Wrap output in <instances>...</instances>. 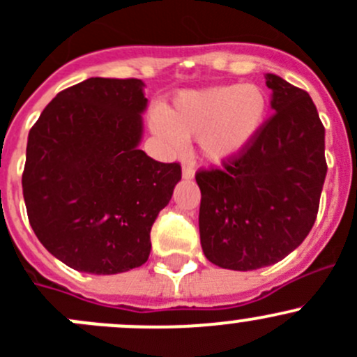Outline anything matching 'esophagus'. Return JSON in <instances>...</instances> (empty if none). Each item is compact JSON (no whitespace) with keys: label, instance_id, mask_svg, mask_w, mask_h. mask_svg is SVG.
<instances>
[{"label":"esophagus","instance_id":"esophagus-1","mask_svg":"<svg viewBox=\"0 0 357 357\" xmlns=\"http://www.w3.org/2000/svg\"><path fill=\"white\" fill-rule=\"evenodd\" d=\"M182 177L183 178H192L194 177V163H192V161H183Z\"/></svg>","mask_w":357,"mask_h":357}]
</instances>
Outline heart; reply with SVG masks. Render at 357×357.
Wrapping results in <instances>:
<instances>
[{
    "label": "heart",
    "mask_w": 357,
    "mask_h": 357,
    "mask_svg": "<svg viewBox=\"0 0 357 357\" xmlns=\"http://www.w3.org/2000/svg\"><path fill=\"white\" fill-rule=\"evenodd\" d=\"M269 114V97L257 84H224L182 91L174 105L154 112L153 128L167 142L199 137L204 158L222 161L248 146Z\"/></svg>",
    "instance_id": "1"
}]
</instances>
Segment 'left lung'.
I'll list each match as a JSON object with an SVG mask.
<instances>
[{
    "instance_id": "8db88e82",
    "label": "left lung",
    "mask_w": 357,
    "mask_h": 357,
    "mask_svg": "<svg viewBox=\"0 0 357 357\" xmlns=\"http://www.w3.org/2000/svg\"><path fill=\"white\" fill-rule=\"evenodd\" d=\"M274 114L222 167L201 168L199 236L204 257L232 271L273 266L307 238L326 177L324 126L312 98L267 74Z\"/></svg>"
}]
</instances>
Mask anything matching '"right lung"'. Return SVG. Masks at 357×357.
I'll list each match as a JSON object with an SVG mask.
<instances>
[{"mask_svg": "<svg viewBox=\"0 0 357 357\" xmlns=\"http://www.w3.org/2000/svg\"><path fill=\"white\" fill-rule=\"evenodd\" d=\"M144 83L90 77L45 107L27 139L22 192L41 245L81 273L147 262L151 227L182 178L180 163L139 149Z\"/></svg>", "mask_w": 357, "mask_h": 357, "instance_id": "add662e5", "label": "right lung"}]
</instances>
